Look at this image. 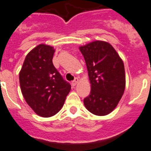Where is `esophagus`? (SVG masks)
<instances>
[{"instance_id":"1","label":"esophagus","mask_w":151,"mask_h":151,"mask_svg":"<svg viewBox=\"0 0 151 151\" xmlns=\"http://www.w3.org/2000/svg\"><path fill=\"white\" fill-rule=\"evenodd\" d=\"M78 82H79V79L77 78V77H76V78L74 79V81H72L71 84H72V86H76L77 83H78Z\"/></svg>"}]
</instances>
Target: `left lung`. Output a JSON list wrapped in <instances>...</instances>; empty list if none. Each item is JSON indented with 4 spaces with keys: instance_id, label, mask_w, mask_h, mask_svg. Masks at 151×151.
Segmentation results:
<instances>
[{
    "instance_id": "left-lung-1",
    "label": "left lung",
    "mask_w": 151,
    "mask_h": 151,
    "mask_svg": "<svg viewBox=\"0 0 151 151\" xmlns=\"http://www.w3.org/2000/svg\"><path fill=\"white\" fill-rule=\"evenodd\" d=\"M85 59L91 92L83 103L97 116H104L117 106L125 90L126 75L123 60L109 43L101 40L80 47Z\"/></svg>"
}]
</instances>
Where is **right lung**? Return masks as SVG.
Instances as JSON below:
<instances>
[{
    "instance_id": "add662e5",
    "label": "right lung",
    "mask_w": 151,
    "mask_h": 151,
    "mask_svg": "<svg viewBox=\"0 0 151 151\" xmlns=\"http://www.w3.org/2000/svg\"><path fill=\"white\" fill-rule=\"evenodd\" d=\"M54 52L51 46H37L26 55L19 72L23 97L43 117L54 116L62 109L71 87L54 67Z\"/></svg>"
}]
</instances>
